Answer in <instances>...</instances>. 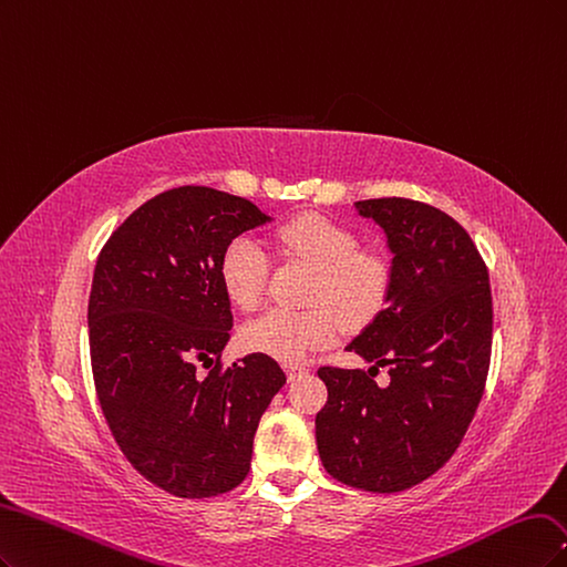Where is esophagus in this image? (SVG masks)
<instances>
[{"instance_id":"34e87169","label":"esophagus","mask_w":567,"mask_h":567,"mask_svg":"<svg viewBox=\"0 0 567 567\" xmlns=\"http://www.w3.org/2000/svg\"><path fill=\"white\" fill-rule=\"evenodd\" d=\"M285 370H287V377H289V381L291 379H297V377H301V374H306L308 370H306V364H285Z\"/></svg>"}]
</instances>
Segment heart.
I'll return each instance as SVG.
<instances>
[{
    "label": "heart",
    "instance_id": "1",
    "mask_svg": "<svg viewBox=\"0 0 567 567\" xmlns=\"http://www.w3.org/2000/svg\"><path fill=\"white\" fill-rule=\"evenodd\" d=\"M280 245L318 268L303 310L270 308L243 330L245 349L297 362L330 346L341 320L351 327L372 322L391 295L393 270L379 251L358 249V237L330 218L303 214L278 228ZM270 259L257 237L237 235L218 259L228 299L243 310L259 308L266 297Z\"/></svg>",
    "mask_w": 567,
    "mask_h": 567
}]
</instances>
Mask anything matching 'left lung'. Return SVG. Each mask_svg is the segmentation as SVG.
<instances>
[{"instance_id":"left-lung-1","label":"left lung","mask_w":567,"mask_h":567,"mask_svg":"<svg viewBox=\"0 0 567 567\" xmlns=\"http://www.w3.org/2000/svg\"><path fill=\"white\" fill-rule=\"evenodd\" d=\"M386 233L393 282L386 308L346 349L377 362L324 364L327 403L316 414L324 471L368 492L426 481L460 447L485 391L492 353L487 266L445 212L405 197L355 203ZM389 367L379 390L372 371Z\"/></svg>"}]
</instances>
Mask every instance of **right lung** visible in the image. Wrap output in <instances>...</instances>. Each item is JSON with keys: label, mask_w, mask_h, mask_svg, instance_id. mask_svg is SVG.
<instances>
[{"label": "right lung", "mask_w": 567, "mask_h": 567, "mask_svg": "<svg viewBox=\"0 0 567 567\" xmlns=\"http://www.w3.org/2000/svg\"><path fill=\"white\" fill-rule=\"evenodd\" d=\"M270 218L249 199L181 186L141 205L103 245L89 295L91 372L130 464L184 499L224 495L251 464L259 419L285 386L266 353L230 368L224 247ZM207 361V378L196 362Z\"/></svg>", "instance_id": "obj_1"}]
</instances>
